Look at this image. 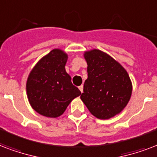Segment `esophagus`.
I'll list each match as a JSON object with an SVG mask.
<instances>
[{
  "label": "esophagus",
  "instance_id": "obj_1",
  "mask_svg": "<svg viewBox=\"0 0 157 157\" xmlns=\"http://www.w3.org/2000/svg\"><path fill=\"white\" fill-rule=\"evenodd\" d=\"M78 89L80 90V92H82V91H83V86H82V85L79 86V87H78Z\"/></svg>",
  "mask_w": 157,
  "mask_h": 157
}]
</instances>
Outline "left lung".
I'll return each instance as SVG.
<instances>
[{"label":"left lung","instance_id":"1","mask_svg":"<svg viewBox=\"0 0 157 157\" xmlns=\"http://www.w3.org/2000/svg\"><path fill=\"white\" fill-rule=\"evenodd\" d=\"M87 78L80 97L91 114L108 120L120 114L132 95V82L126 70L105 52L93 49L84 52Z\"/></svg>","mask_w":157,"mask_h":157}]
</instances>
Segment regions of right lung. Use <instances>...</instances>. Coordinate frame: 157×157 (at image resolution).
<instances>
[{
	"label": "right lung",
	"instance_id": "add662e5",
	"mask_svg": "<svg viewBox=\"0 0 157 157\" xmlns=\"http://www.w3.org/2000/svg\"><path fill=\"white\" fill-rule=\"evenodd\" d=\"M67 59L68 55L64 51L53 49L39 59L29 73L27 96L33 109L40 115L59 117L81 94L65 71Z\"/></svg>",
	"mask_w": 157,
	"mask_h": 157
}]
</instances>
